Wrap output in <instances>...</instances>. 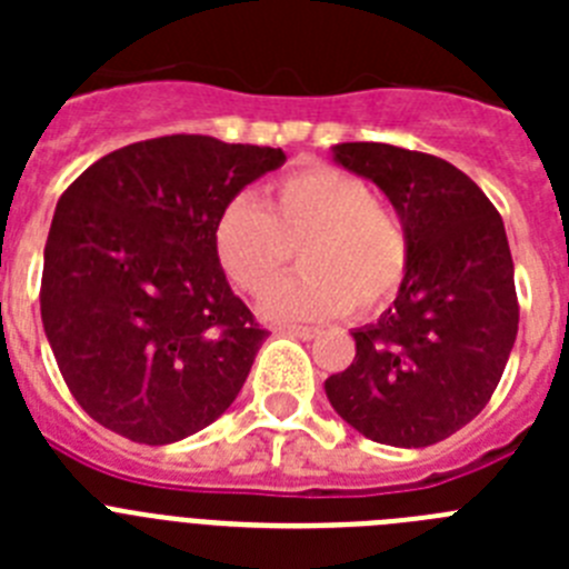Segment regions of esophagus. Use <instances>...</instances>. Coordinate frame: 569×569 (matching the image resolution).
<instances>
[{
    "label": "esophagus",
    "instance_id": "obj_1",
    "mask_svg": "<svg viewBox=\"0 0 569 569\" xmlns=\"http://www.w3.org/2000/svg\"><path fill=\"white\" fill-rule=\"evenodd\" d=\"M279 333L296 336V339H316L319 336V328H305V325H279Z\"/></svg>",
    "mask_w": 569,
    "mask_h": 569
}]
</instances>
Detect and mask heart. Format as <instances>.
I'll return each instance as SVG.
<instances>
[{"label":"heart","instance_id":"b5f03b06","mask_svg":"<svg viewBox=\"0 0 569 569\" xmlns=\"http://www.w3.org/2000/svg\"><path fill=\"white\" fill-rule=\"evenodd\" d=\"M299 247L306 273L274 286ZM219 268L270 319H330L385 308L410 268V241L393 208L336 164H301L259 204L233 199L213 224Z\"/></svg>","mask_w":569,"mask_h":569}]
</instances>
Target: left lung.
Instances as JSON below:
<instances>
[{"label":"left lung","instance_id":"8db88e82","mask_svg":"<svg viewBox=\"0 0 569 569\" xmlns=\"http://www.w3.org/2000/svg\"><path fill=\"white\" fill-rule=\"evenodd\" d=\"M333 156L393 202L410 268L393 308L353 330V365L330 376L325 393L367 439L436 445L485 410L519 333L505 222L439 156L381 142L336 144Z\"/></svg>","mask_w":569,"mask_h":569}]
</instances>
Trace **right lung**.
I'll use <instances>...</instances> for the list:
<instances>
[{
	"label": "right lung",
	"mask_w": 569,
	"mask_h": 569,
	"mask_svg": "<svg viewBox=\"0 0 569 569\" xmlns=\"http://www.w3.org/2000/svg\"><path fill=\"white\" fill-rule=\"evenodd\" d=\"M279 148L173 133L102 156L62 193L39 305L59 373L90 419L139 445L213 425L261 328L213 253V224Z\"/></svg>",
	"instance_id": "right-lung-1"
}]
</instances>
